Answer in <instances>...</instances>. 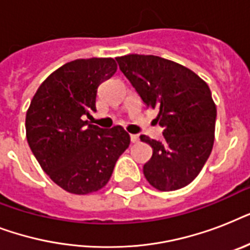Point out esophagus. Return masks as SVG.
Instances as JSON below:
<instances>
[{
    "instance_id": "esophagus-1",
    "label": "esophagus",
    "mask_w": 250,
    "mask_h": 250,
    "mask_svg": "<svg viewBox=\"0 0 250 250\" xmlns=\"http://www.w3.org/2000/svg\"><path fill=\"white\" fill-rule=\"evenodd\" d=\"M139 140H140L139 135H131V141H132L133 144H135V143H139Z\"/></svg>"
}]
</instances>
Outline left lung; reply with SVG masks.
Segmentation results:
<instances>
[{
	"mask_svg": "<svg viewBox=\"0 0 250 250\" xmlns=\"http://www.w3.org/2000/svg\"><path fill=\"white\" fill-rule=\"evenodd\" d=\"M117 62L144 105L158 111L154 121L164 128L162 141L140 136L153 149L145 178L160 190L188 186L213 149L217 107L209 86L189 68L161 57L128 54Z\"/></svg>",
	"mask_w": 250,
	"mask_h": 250,
	"instance_id": "left-lung-1",
	"label": "left lung"
}]
</instances>
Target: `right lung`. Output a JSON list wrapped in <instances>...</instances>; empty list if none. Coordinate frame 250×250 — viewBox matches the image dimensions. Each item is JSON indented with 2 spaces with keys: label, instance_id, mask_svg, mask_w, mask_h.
Listing matches in <instances>:
<instances>
[{
  "label": "right lung",
  "instance_id": "add662e5",
  "mask_svg": "<svg viewBox=\"0 0 250 250\" xmlns=\"http://www.w3.org/2000/svg\"><path fill=\"white\" fill-rule=\"evenodd\" d=\"M117 71L113 58L75 60L37 89L25 117L27 141L45 174L70 193L86 194L109 182L129 145L122 125L100 128L86 118L96 111L100 84Z\"/></svg>",
  "mask_w": 250,
  "mask_h": 250
}]
</instances>
